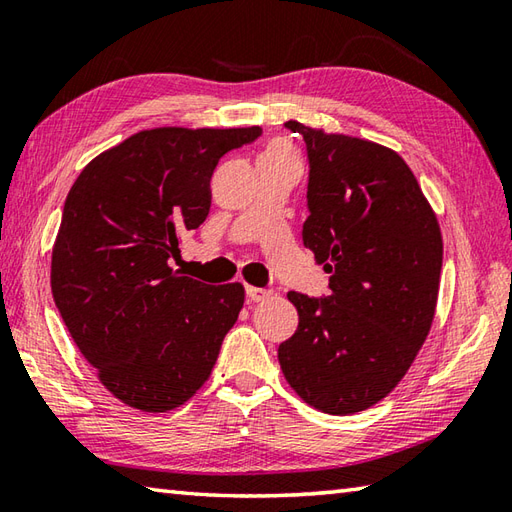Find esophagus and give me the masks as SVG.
<instances>
[{"label":"esophagus","instance_id":"esophagus-1","mask_svg":"<svg viewBox=\"0 0 512 512\" xmlns=\"http://www.w3.org/2000/svg\"><path fill=\"white\" fill-rule=\"evenodd\" d=\"M246 297L250 299V302H264L266 297H270V290L257 288V286H246Z\"/></svg>","mask_w":512,"mask_h":512}]
</instances>
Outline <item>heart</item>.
Masks as SVG:
<instances>
[{
    "label": "heart",
    "instance_id": "1",
    "mask_svg": "<svg viewBox=\"0 0 512 512\" xmlns=\"http://www.w3.org/2000/svg\"><path fill=\"white\" fill-rule=\"evenodd\" d=\"M262 157H293V153H290V148L284 142H279V139H275V142H270L266 146Z\"/></svg>",
    "mask_w": 512,
    "mask_h": 512
}]
</instances>
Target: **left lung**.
Wrapping results in <instances>:
<instances>
[{
    "instance_id": "obj_1",
    "label": "left lung",
    "mask_w": 512,
    "mask_h": 512,
    "mask_svg": "<svg viewBox=\"0 0 512 512\" xmlns=\"http://www.w3.org/2000/svg\"><path fill=\"white\" fill-rule=\"evenodd\" d=\"M306 142L302 239L330 275L328 295L290 290L295 335L279 344L286 382L330 415L366 410L393 390L433 324L442 233L413 170L359 137L284 124Z\"/></svg>"
}]
</instances>
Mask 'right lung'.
Returning <instances> with one entry per match:
<instances>
[{
	"instance_id": "obj_1",
	"label": "right lung",
	"mask_w": 512,
	"mask_h": 512,
	"mask_svg": "<svg viewBox=\"0 0 512 512\" xmlns=\"http://www.w3.org/2000/svg\"><path fill=\"white\" fill-rule=\"evenodd\" d=\"M262 128H153L97 155L66 197L50 288L70 337L124 404L166 413L213 370L244 286L168 266L210 210V177Z\"/></svg>"
}]
</instances>
